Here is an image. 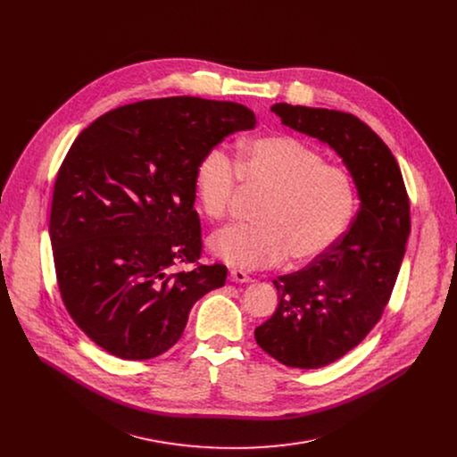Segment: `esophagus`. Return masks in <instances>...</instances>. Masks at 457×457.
Segmentation results:
<instances>
[{
	"label": "esophagus",
	"instance_id": "esophagus-1",
	"mask_svg": "<svg viewBox=\"0 0 457 457\" xmlns=\"http://www.w3.org/2000/svg\"><path fill=\"white\" fill-rule=\"evenodd\" d=\"M229 280L238 282V284H247V282H251V277L242 270H231L229 271Z\"/></svg>",
	"mask_w": 457,
	"mask_h": 457
}]
</instances>
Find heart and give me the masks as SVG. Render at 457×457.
Listing matches in <instances>:
<instances>
[{
  "label": "heart",
  "instance_id": "1",
  "mask_svg": "<svg viewBox=\"0 0 457 457\" xmlns=\"http://www.w3.org/2000/svg\"><path fill=\"white\" fill-rule=\"evenodd\" d=\"M193 180L199 210L213 220L228 213L240 180L270 191L254 215L258 224H229L210 237L212 253L240 270L318 260L344 237L358 208L349 170L289 136L249 139L238 161L215 145L201 155Z\"/></svg>",
  "mask_w": 457,
  "mask_h": 457
}]
</instances>
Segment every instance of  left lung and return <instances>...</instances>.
Segmentation results:
<instances>
[{
  "label": "left lung",
  "mask_w": 457,
  "mask_h": 457,
  "mask_svg": "<svg viewBox=\"0 0 457 457\" xmlns=\"http://www.w3.org/2000/svg\"><path fill=\"white\" fill-rule=\"evenodd\" d=\"M282 124L329 145L351 171L360 210L344 237L307 268L273 280L278 307L254 340L287 367H325L354 349L379 321L395 289L411 204L388 146L353 113L277 103Z\"/></svg>",
  "instance_id": "left-lung-1"
}]
</instances>
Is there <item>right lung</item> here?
Here are the masks:
<instances>
[{
  "label": "right lung",
  "instance_id": "obj_1",
  "mask_svg": "<svg viewBox=\"0 0 457 457\" xmlns=\"http://www.w3.org/2000/svg\"><path fill=\"white\" fill-rule=\"evenodd\" d=\"M254 124L231 101L146 99L106 112L71 146L50 210L55 277L64 307L106 353H166L193 303L226 284V266L197 262L193 175L208 148ZM177 263L198 268L173 274Z\"/></svg>",
  "mask_w": 457,
  "mask_h": 457
}]
</instances>
